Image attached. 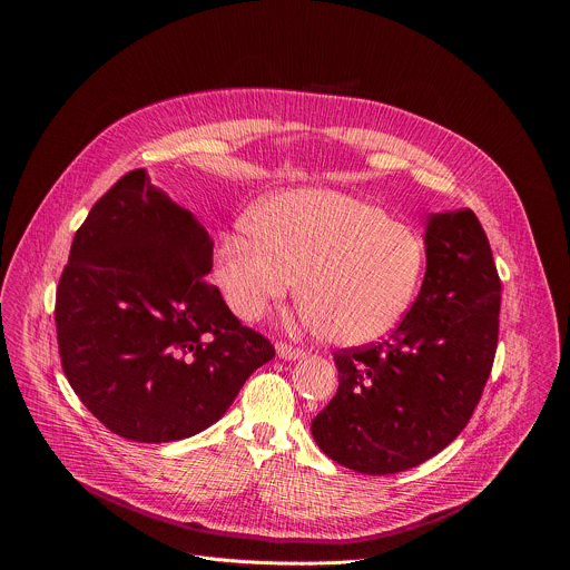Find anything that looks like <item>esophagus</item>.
Returning <instances> with one entry per match:
<instances>
[{
    "mask_svg": "<svg viewBox=\"0 0 570 570\" xmlns=\"http://www.w3.org/2000/svg\"><path fill=\"white\" fill-rule=\"evenodd\" d=\"M277 356H279V358H284V361H297V358H304V356H306V352H304V350H295V347L284 345V343H279V345H277Z\"/></svg>",
    "mask_w": 570,
    "mask_h": 570,
    "instance_id": "esophagus-1",
    "label": "esophagus"
}]
</instances>
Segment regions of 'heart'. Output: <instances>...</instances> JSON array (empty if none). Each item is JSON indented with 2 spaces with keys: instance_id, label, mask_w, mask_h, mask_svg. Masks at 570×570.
I'll list each match as a JSON object with an SVG mask.
<instances>
[{
  "instance_id": "heart-1",
  "label": "heart",
  "mask_w": 570,
  "mask_h": 570,
  "mask_svg": "<svg viewBox=\"0 0 570 570\" xmlns=\"http://www.w3.org/2000/svg\"><path fill=\"white\" fill-rule=\"evenodd\" d=\"M426 264L420 232L381 205L336 189H291L253 225L220 234L216 282L240 320H257L299 277L306 324L334 343L385 338L409 313Z\"/></svg>"
}]
</instances>
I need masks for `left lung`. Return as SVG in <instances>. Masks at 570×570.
Here are the masks:
<instances>
[{
    "label": "left lung",
    "instance_id": "left-lung-1",
    "mask_svg": "<svg viewBox=\"0 0 570 570\" xmlns=\"http://www.w3.org/2000/svg\"><path fill=\"white\" fill-rule=\"evenodd\" d=\"M426 275L392 336L334 354L338 392L311 422L315 444L367 475L426 462L466 426L490 379L501 279L471 209L431 214Z\"/></svg>",
    "mask_w": 570,
    "mask_h": 570
}]
</instances>
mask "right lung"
<instances>
[{
    "instance_id": "obj_1",
    "label": "right lung",
    "mask_w": 570,
    "mask_h": 570,
    "mask_svg": "<svg viewBox=\"0 0 570 570\" xmlns=\"http://www.w3.org/2000/svg\"><path fill=\"white\" fill-rule=\"evenodd\" d=\"M214 240L135 169L78 227L56 291L65 376L132 442H174L218 422L275 347L207 284Z\"/></svg>"
}]
</instances>
